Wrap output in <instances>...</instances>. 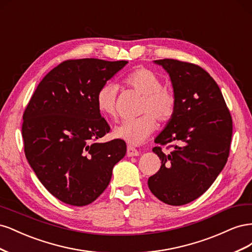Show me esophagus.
<instances>
[{
    "label": "esophagus",
    "mask_w": 252,
    "mask_h": 252,
    "mask_svg": "<svg viewBox=\"0 0 252 252\" xmlns=\"http://www.w3.org/2000/svg\"><path fill=\"white\" fill-rule=\"evenodd\" d=\"M139 155H140V152L136 150L134 147H132V146L127 147V157H136Z\"/></svg>",
    "instance_id": "obj_1"
}]
</instances>
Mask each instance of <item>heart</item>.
Wrapping results in <instances>:
<instances>
[{"mask_svg": "<svg viewBox=\"0 0 252 252\" xmlns=\"http://www.w3.org/2000/svg\"><path fill=\"white\" fill-rule=\"evenodd\" d=\"M127 86L143 94L139 118L126 119L113 130L116 138L124 140L130 145H141L146 141L157 127V121L167 122L175 111L177 96L174 93L163 86V80L147 68H139L129 72L124 78ZM118 87L114 84H105L98 89L95 103L104 117H117Z\"/></svg>", "mask_w": 252, "mask_h": 252, "instance_id": "1", "label": "heart"}]
</instances>
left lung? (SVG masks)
Here are the masks:
<instances>
[{
  "label": "left lung",
  "instance_id": "1",
  "mask_svg": "<svg viewBox=\"0 0 252 252\" xmlns=\"http://www.w3.org/2000/svg\"><path fill=\"white\" fill-rule=\"evenodd\" d=\"M168 72L177 107L155 142L173 147L164 154L161 168L148 179V187L159 201L181 206L194 201L216 181L229 157L232 119L220 89L202 67L182 61H155Z\"/></svg>",
  "mask_w": 252,
  "mask_h": 252
}]
</instances>
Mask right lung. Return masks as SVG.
Returning <instances> with one entry per match:
<instances>
[{
	"mask_svg": "<svg viewBox=\"0 0 252 252\" xmlns=\"http://www.w3.org/2000/svg\"><path fill=\"white\" fill-rule=\"evenodd\" d=\"M127 63L64 61L45 75L23 114L27 161L44 187L63 203L85 206L96 200L126 154L123 140L95 143L110 130L95 96Z\"/></svg>",
	"mask_w": 252,
	"mask_h": 252,
	"instance_id": "add662e5",
	"label": "right lung"
}]
</instances>
